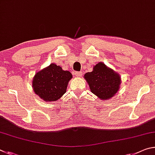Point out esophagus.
<instances>
[{
  "label": "esophagus",
  "instance_id": "34e87169",
  "mask_svg": "<svg viewBox=\"0 0 155 155\" xmlns=\"http://www.w3.org/2000/svg\"><path fill=\"white\" fill-rule=\"evenodd\" d=\"M74 74L75 76H77V77H81V76L82 75V72L81 71H75L74 73Z\"/></svg>",
  "mask_w": 155,
  "mask_h": 155
}]
</instances>
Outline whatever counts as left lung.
<instances>
[{
  "label": "left lung",
  "mask_w": 155,
  "mask_h": 155,
  "mask_svg": "<svg viewBox=\"0 0 155 155\" xmlns=\"http://www.w3.org/2000/svg\"><path fill=\"white\" fill-rule=\"evenodd\" d=\"M84 78L93 93L103 100L109 99L117 93L120 77L103 62H99L92 72L86 73Z\"/></svg>",
  "instance_id": "left-lung-1"
}]
</instances>
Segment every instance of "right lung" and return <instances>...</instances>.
<instances>
[{"label": "right lung", "mask_w": 155, "mask_h": 155, "mask_svg": "<svg viewBox=\"0 0 155 155\" xmlns=\"http://www.w3.org/2000/svg\"><path fill=\"white\" fill-rule=\"evenodd\" d=\"M72 75L55 64L37 72L32 80L35 93L45 101H56L66 92Z\"/></svg>", "instance_id": "obj_1"}]
</instances>
